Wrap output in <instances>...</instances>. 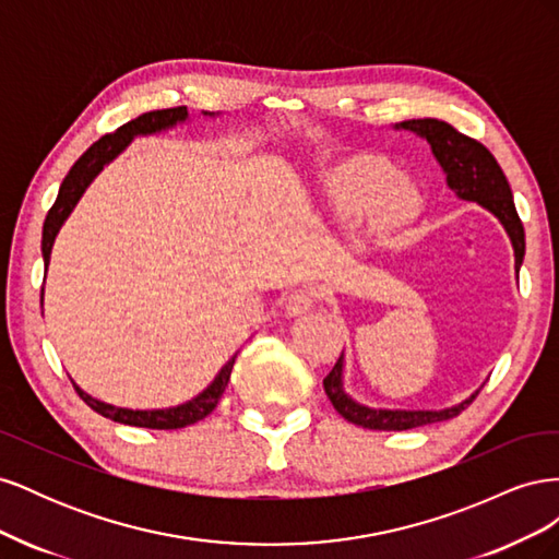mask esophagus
Returning a JSON list of instances; mask_svg holds the SVG:
<instances>
[{
  "label": "esophagus",
  "instance_id": "1",
  "mask_svg": "<svg viewBox=\"0 0 559 559\" xmlns=\"http://www.w3.org/2000/svg\"><path fill=\"white\" fill-rule=\"evenodd\" d=\"M312 306H314V292L298 289L289 296V300H286L284 312H286V317H302L312 310Z\"/></svg>",
  "mask_w": 559,
  "mask_h": 559
}]
</instances>
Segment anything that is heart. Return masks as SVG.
I'll use <instances>...</instances> for the list:
<instances>
[{"label": "heart", "mask_w": 559, "mask_h": 559, "mask_svg": "<svg viewBox=\"0 0 559 559\" xmlns=\"http://www.w3.org/2000/svg\"><path fill=\"white\" fill-rule=\"evenodd\" d=\"M319 191L335 222L357 224L366 216V228L376 240L392 238L413 224L421 205L411 179L394 175L386 163L366 156L333 165L321 177Z\"/></svg>", "instance_id": "obj_1"}]
</instances>
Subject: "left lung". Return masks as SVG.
<instances>
[{"label": "left lung", "mask_w": 559, "mask_h": 559, "mask_svg": "<svg viewBox=\"0 0 559 559\" xmlns=\"http://www.w3.org/2000/svg\"><path fill=\"white\" fill-rule=\"evenodd\" d=\"M394 130H408L425 140L431 148L436 163L441 165L445 175L448 189L466 202H476L483 210L492 214L497 222L503 226L509 235L513 257H515V273H520V265L524 259V228L520 216L515 212V202L509 179L495 156L476 142L466 138V134L456 132L445 121L438 118H413V121L396 123ZM326 396L331 399L333 408L341 413L347 421L364 429H378V431H405L415 427L433 425V421H443L460 415L466 405L478 396L483 386L466 396L464 401L448 405V408L438 411H413V408H373V405L359 403L354 396L347 394L345 389V354L333 366L331 373L324 378Z\"/></svg>", "instance_id": "8db88e82"}]
</instances>
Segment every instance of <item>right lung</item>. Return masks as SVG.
I'll return each instance as SVG.
<instances>
[{"mask_svg": "<svg viewBox=\"0 0 559 559\" xmlns=\"http://www.w3.org/2000/svg\"><path fill=\"white\" fill-rule=\"evenodd\" d=\"M202 116L210 118V121H216L222 114L202 111ZM189 123H191V116L186 107L142 114L140 118H134V121L121 126L116 132L105 134L103 140H97L86 151V154H83L72 165V170L67 173V177L60 183L58 198L53 202V207L48 210L44 230H41V257H44L46 273H48V263H50V251H53L60 228L64 226L67 218H70V214L79 205L83 193L88 191V186L97 179V175L103 173L109 163H114L118 156H121L134 138H151V134H160V132L175 130L179 126H189ZM41 308H44V289H41ZM235 359H238V352H235L233 357L222 366V370H218L214 380L205 389H202L200 394H195L193 399L183 401L179 405H170V408H123V405L99 401V399L91 396L88 392H83V389L74 380H72V384L79 392V396L86 401L95 413H99L103 417H109L114 421H121V425L146 427V429H181V427L195 425V421H200V419H205L216 408L218 399L224 396L226 386H228Z\"/></svg>", "mask_w": 559, "mask_h": 559, "instance_id": "1", "label": "right lung"}]
</instances>
